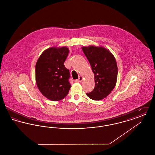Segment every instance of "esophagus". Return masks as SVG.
I'll list each match as a JSON object with an SVG mask.
<instances>
[{
  "label": "esophagus",
  "mask_w": 155,
  "mask_h": 155,
  "mask_svg": "<svg viewBox=\"0 0 155 155\" xmlns=\"http://www.w3.org/2000/svg\"><path fill=\"white\" fill-rule=\"evenodd\" d=\"M82 80H83V77H82V76H80L79 77V78H78V80H75V82H81V81H82Z\"/></svg>",
  "instance_id": "esophagus-1"
}]
</instances>
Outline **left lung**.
Masks as SVG:
<instances>
[{
	"label": "left lung",
	"instance_id": "obj_1",
	"mask_svg": "<svg viewBox=\"0 0 155 155\" xmlns=\"http://www.w3.org/2000/svg\"><path fill=\"white\" fill-rule=\"evenodd\" d=\"M82 49L91 64L95 84L94 90L87 93V95L92 100H102L116 86L118 73L116 59L109 51L102 46L91 45L82 47Z\"/></svg>",
	"mask_w": 155,
	"mask_h": 155
}]
</instances>
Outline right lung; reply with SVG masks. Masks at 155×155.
<instances>
[{
	"label": "right lung",
	"instance_id": "right-lung-1",
	"mask_svg": "<svg viewBox=\"0 0 155 155\" xmlns=\"http://www.w3.org/2000/svg\"><path fill=\"white\" fill-rule=\"evenodd\" d=\"M69 52L66 47H51L43 52L35 65L37 87L49 100L58 101L67 95L71 84L69 70L64 63Z\"/></svg>",
	"mask_w": 155,
	"mask_h": 155
}]
</instances>
